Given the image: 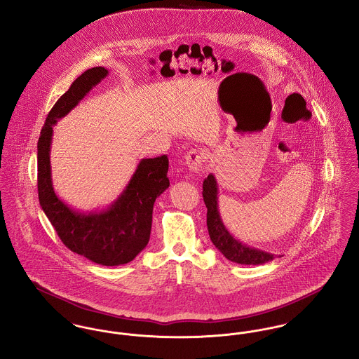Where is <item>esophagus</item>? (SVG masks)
I'll return each instance as SVG.
<instances>
[{
	"label": "esophagus",
	"mask_w": 359,
	"mask_h": 359,
	"mask_svg": "<svg viewBox=\"0 0 359 359\" xmlns=\"http://www.w3.org/2000/svg\"><path fill=\"white\" fill-rule=\"evenodd\" d=\"M205 161H206V154L201 149H192L186 154V164L194 172L202 170Z\"/></svg>",
	"instance_id": "esophagus-1"
}]
</instances>
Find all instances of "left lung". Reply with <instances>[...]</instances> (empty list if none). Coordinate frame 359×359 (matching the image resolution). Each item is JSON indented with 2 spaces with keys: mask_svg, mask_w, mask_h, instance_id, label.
Segmentation results:
<instances>
[{
  "mask_svg": "<svg viewBox=\"0 0 359 359\" xmlns=\"http://www.w3.org/2000/svg\"><path fill=\"white\" fill-rule=\"evenodd\" d=\"M202 195L208 208V231L211 243L228 260L238 264L256 266L274 259L273 253L243 244L226 229L218 210V184L212 173L203 180Z\"/></svg>",
  "mask_w": 359,
  "mask_h": 359,
  "instance_id": "1",
  "label": "left lung"
}]
</instances>
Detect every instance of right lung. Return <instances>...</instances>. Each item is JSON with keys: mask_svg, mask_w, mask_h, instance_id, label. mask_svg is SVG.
<instances>
[{"mask_svg": "<svg viewBox=\"0 0 359 359\" xmlns=\"http://www.w3.org/2000/svg\"><path fill=\"white\" fill-rule=\"evenodd\" d=\"M107 76L106 67L88 69L48 112L38 141V192L44 214L70 251L102 266H121L148 245L153 205L169 187L168 157L142 158L111 206L86 212L72 209L58 198L50 164L53 126Z\"/></svg>", "mask_w": 359, "mask_h": 359, "instance_id": "right-lung-1", "label": "right lung"}]
</instances>
